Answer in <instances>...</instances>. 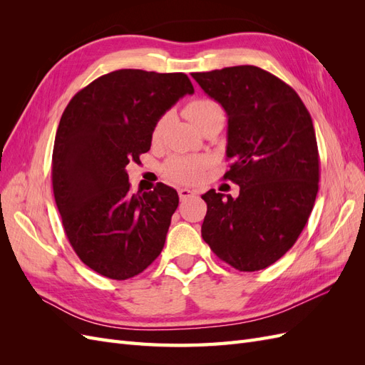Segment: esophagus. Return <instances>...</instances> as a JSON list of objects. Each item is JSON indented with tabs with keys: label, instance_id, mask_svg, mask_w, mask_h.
Wrapping results in <instances>:
<instances>
[{
	"label": "esophagus",
	"instance_id": "34e87169",
	"mask_svg": "<svg viewBox=\"0 0 365 365\" xmlns=\"http://www.w3.org/2000/svg\"><path fill=\"white\" fill-rule=\"evenodd\" d=\"M178 195H180V200H181V201H185L187 197L195 196L196 192H195V190H189V189H180V190H178Z\"/></svg>",
	"mask_w": 365,
	"mask_h": 365
}]
</instances>
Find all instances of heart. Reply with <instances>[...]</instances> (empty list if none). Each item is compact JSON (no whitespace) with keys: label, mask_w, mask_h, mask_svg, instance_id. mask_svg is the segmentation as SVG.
<instances>
[{"label":"heart","mask_w":365,"mask_h":365,"mask_svg":"<svg viewBox=\"0 0 365 365\" xmlns=\"http://www.w3.org/2000/svg\"><path fill=\"white\" fill-rule=\"evenodd\" d=\"M220 111L217 103L213 101H207V98H200V101H193L185 108V114L196 126H200L202 121L212 114ZM164 117L158 120V123L153 129V138H157L161 134V129L164 126ZM208 165V160L205 157H181L175 155L170 157L164 164V175L173 182L178 184H189L200 178V175L205 170Z\"/></svg>","instance_id":"b5f03b06"}]
</instances>
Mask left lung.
Masks as SVG:
<instances>
[{
  "label": "left lung",
  "instance_id": "obj_1",
  "mask_svg": "<svg viewBox=\"0 0 365 365\" xmlns=\"http://www.w3.org/2000/svg\"><path fill=\"white\" fill-rule=\"evenodd\" d=\"M228 117L224 180L239 196L202 195V239L239 271H259L291 250L311 215L319 160L311 114L279 77L254 65L193 73Z\"/></svg>",
  "mask_w": 365,
  "mask_h": 365
}]
</instances>
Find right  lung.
Listing matches in <instances>:
<instances>
[{
  "label": "right lung",
  "instance_id": "1",
  "mask_svg": "<svg viewBox=\"0 0 365 365\" xmlns=\"http://www.w3.org/2000/svg\"><path fill=\"white\" fill-rule=\"evenodd\" d=\"M193 93L184 73L117 70L77 93L61 117L54 200L77 256L108 279L134 277L164 247L178 193L158 182L152 192L130 195L126 165L140 163L158 120Z\"/></svg>",
  "mask_w": 365,
  "mask_h": 365
}]
</instances>
